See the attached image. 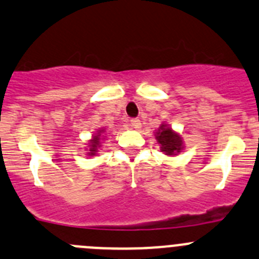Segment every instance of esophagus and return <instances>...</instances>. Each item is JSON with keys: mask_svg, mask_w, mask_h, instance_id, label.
I'll return each instance as SVG.
<instances>
[{"mask_svg": "<svg viewBox=\"0 0 259 259\" xmlns=\"http://www.w3.org/2000/svg\"><path fill=\"white\" fill-rule=\"evenodd\" d=\"M131 127L135 128V130H140L141 128V122H140V119H131Z\"/></svg>", "mask_w": 259, "mask_h": 259, "instance_id": "1", "label": "esophagus"}]
</instances>
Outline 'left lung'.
Wrapping results in <instances>:
<instances>
[{
    "mask_svg": "<svg viewBox=\"0 0 259 259\" xmlns=\"http://www.w3.org/2000/svg\"><path fill=\"white\" fill-rule=\"evenodd\" d=\"M155 137L157 144L160 145V150L168 156H176L177 154L183 150V139L178 132L173 131L168 124H160L159 130L155 132Z\"/></svg>",
    "mask_w": 259,
    "mask_h": 259,
    "instance_id": "obj_1",
    "label": "left lung"
}]
</instances>
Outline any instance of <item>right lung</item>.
Returning <instances> with one entry per match:
<instances>
[{
    "instance_id": "right-lung-1",
    "label": "right lung",
    "mask_w": 259,
    "mask_h": 259,
    "mask_svg": "<svg viewBox=\"0 0 259 259\" xmlns=\"http://www.w3.org/2000/svg\"><path fill=\"white\" fill-rule=\"evenodd\" d=\"M105 132L104 128H100V130H98L97 134L93 135V137H91V140L89 141V145H88V155L89 156H95V155L98 154V151H99V149L102 147V141H103V134Z\"/></svg>"
}]
</instances>
